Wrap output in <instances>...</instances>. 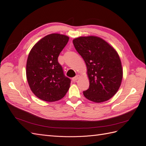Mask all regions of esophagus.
Here are the masks:
<instances>
[{
	"mask_svg": "<svg viewBox=\"0 0 146 146\" xmlns=\"http://www.w3.org/2000/svg\"><path fill=\"white\" fill-rule=\"evenodd\" d=\"M80 78V75H79V74H78V75H76L75 77H74V78H72V80L74 82H76Z\"/></svg>",
	"mask_w": 146,
	"mask_h": 146,
	"instance_id": "34e87169",
	"label": "esophagus"
}]
</instances>
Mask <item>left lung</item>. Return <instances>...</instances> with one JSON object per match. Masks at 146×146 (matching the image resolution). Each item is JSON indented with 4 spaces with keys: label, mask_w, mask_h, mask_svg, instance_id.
Wrapping results in <instances>:
<instances>
[{
    "label": "left lung",
    "mask_w": 146,
    "mask_h": 146,
    "mask_svg": "<svg viewBox=\"0 0 146 146\" xmlns=\"http://www.w3.org/2000/svg\"><path fill=\"white\" fill-rule=\"evenodd\" d=\"M77 52L84 59L89 80L84 97L95 103L108 101L121 85L123 68L115 49L96 36H80L73 40Z\"/></svg>",
    "instance_id": "1"
}]
</instances>
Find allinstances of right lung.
I'll return each instance as SVG.
<instances>
[{
	"label": "right lung",
	"mask_w": 146,
	"mask_h": 146,
	"mask_svg": "<svg viewBox=\"0 0 146 146\" xmlns=\"http://www.w3.org/2000/svg\"><path fill=\"white\" fill-rule=\"evenodd\" d=\"M69 37L51 34L40 40L31 49L26 64V77L36 97L43 101L59 100L67 92L71 80L65 76L57 59Z\"/></svg>",
	"instance_id": "obj_1"
}]
</instances>
